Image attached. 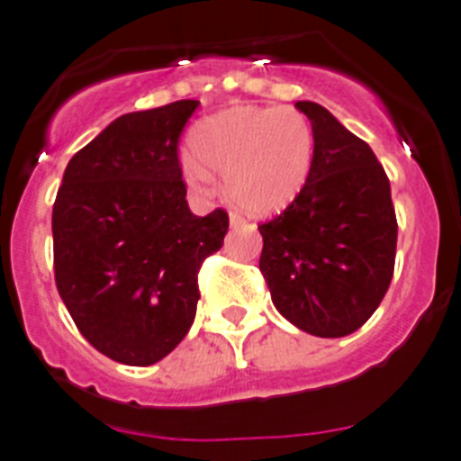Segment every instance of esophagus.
<instances>
[{
	"instance_id": "34e87169",
	"label": "esophagus",
	"mask_w": 461,
	"mask_h": 461,
	"mask_svg": "<svg viewBox=\"0 0 461 461\" xmlns=\"http://www.w3.org/2000/svg\"><path fill=\"white\" fill-rule=\"evenodd\" d=\"M230 225L231 227H243L245 225V218L239 216V213H230Z\"/></svg>"
}]
</instances>
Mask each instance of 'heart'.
I'll list each match as a JSON object with an SVG mask.
<instances>
[{"label":"heart","mask_w":461,"mask_h":461,"mask_svg":"<svg viewBox=\"0 0 461 461\" xmlns=\"http://www.w3.org/2000/svg\"><path fill=\"white\" fill-rule=\"evenodd\" d=\"M196 156L183 158L194 192L212 194V171L225 176V194L252 216H272L296 201L314 160L310 120L292 106L240 104L203 120L192 136Z\"/></svg>","instance_id":"obj_1"}]
</instances>
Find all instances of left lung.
I'll return each instance as SVG.
<instances>
[{
	"mask_svg": "<svg viewBox=\"0 0 461 461\" xmlns=\"http://www.w3.org/2000/svg\"><path fill=\"white\" fill-rule=\"evenodd\" d=\"M296 109L312 124V169L296 201L258 225V267L283 317L337 339L359 330L388 292L397 216L373 149L317 102Z\"/></svg>",
	"mask_w": 461,
	"mask_h": 461,
	"instance_id": "obj_1",
	"label": "left lung"
}]
</instances>
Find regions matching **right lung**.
I'll return each instance as SVG.
<instances>
[{"label":"right lung","instance_id":"obj_1","mask_svg":"<svg viewBox=\"0 0 461 461\" xmlns=\"http://www.w3.org/2000/svg\"><path fill=\"white\" fill-rule=\"evenodd\" d=\"M198 100L120 115L68 160L53 204L58 292L109 359L151 366L196 317L198 269L222 248L225 209L194 216L178 140Z\"/></svg>","mask_w":461,"mask_h":461}]
</instances>
